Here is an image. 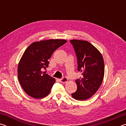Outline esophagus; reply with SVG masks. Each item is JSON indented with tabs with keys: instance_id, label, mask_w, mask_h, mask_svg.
<instances>
[{
	"instance_id": "34e87169",
	"label": "esophagus",
	"mask_w": 126,
	"mask_h": 126,
	"mask_svg": "<svg viewBox=\"0 0 126 126\" xmlns=\"http://www.w3.org/2000/svg\"><path fill=\"white\" fill-rule=\"evenodd\" d=\"M59 80L61 81V83H65L68 82V79L66 77H63V78L60 79Z\"/></svg>"
}]
</instances>
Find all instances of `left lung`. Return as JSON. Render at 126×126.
Returning <instances> with one entry per match:
<instances>
[{"label":"left lung","mask_w":126,"mask_h":126,"mask_svg":"<svg viewBox=\"0 0 126 126\" xmlns=\"http://www.w3.org/2000/svg\"><path fill=\"white\" fill-rule=\"evenodd\" d=\"M77 58L78 71L82 77L76 80L77 89L72 94L78 101H84L94 94L103 80L104 64L103 57L97 49L86 40H70Z\"/></svg>","instance_id":"1"}]
</instances>
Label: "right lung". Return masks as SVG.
Listing matches in <instances>:
<instances>
[{
	"label": "right lung",
	"instance_id": "add662e5",
	"mask_svg": "<svg viewBox=\"0 0 126 126\" xmlns=\"http://www.w3.org/2000/svg\"><path fill=\"white\" fill-rule=\"evenodd\" d=\"M67 41L48 39L32 43L23 53L18 66V77L21 86L29 96L36 99L46 97L55 80L42 69L48 67L53 53Z\"/></svg>",
	"mask_w": 126,
	"mask_h": 126
}]
</instances>
